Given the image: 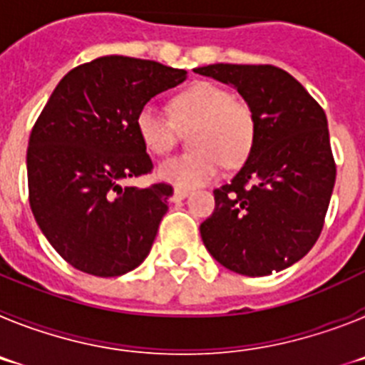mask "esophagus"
<instances>
[{
  "mask_svg": "<svg viewBox=\"0 0 365 365\" xmlns=\"http://www.w3.org/2000/svg\"><path fill=\"white\" fill-rule=\"evenodd\" d=\"M190 190H182V188H175V192H173V197L172 201H182L185 197H188Z\"/></svg>",
  "mask_w": 365,
  "mask_h": 365,
  "instance_id": "esophagus-1",
  "label": "esophagus"
}]
</instances>
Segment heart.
I'll list each match as a JSON object with an SVG mask.
<instances>
[{
    "label": "heart",
    "mask_w": 365,
    "mask_h": 365,
    "mask_svg": "<svg viewBox=\"0 0 365 365\" xmlns=\"http://www.w3.org/2000/svg\"><path fill=\"white\" fill-rule=\"evenodd\" d=\"M173 118L155 104L138 109L135 128L150 153L166 155L177 143V128L190 131L192 153L173 157L157 168V175L177 188L206 185L219 175L221 164L240 166L256 140V115L241 98L225 87L197 82L172 100Z\"/></svg>",
    "instance_id": "heart-1"
}]
</instances>
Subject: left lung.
Returning a JSON list of instances; mask_svg holds the SVG:
<instances>
[{
  "label": "left lung",
  "instance_id": "8db88e82",
  "mask_svg": "<svg viewBox=\"0 0 365 365\" xmlns=\"http://www.w3.org/2000/svg\"><path fill=\"white\" fill-rule=\"evenodd\" d=\"M195 73L234 86L257 124L247 163L232 182L214 190L202 243L243 276L287 269L320 237L336 180L325 111L279 67L214 63Z\"/></svg>",
  "mask_w": 365,
  "mask_h": 365
}]
</instances>
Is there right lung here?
<instances>
[{"mask_svg":"<svg viewBox=\"0 0 365 365\" xmlns=\"http://www.w3.org/2000/svg\"><path fill=\"white\" fill-rule=\"evenodd\" d=\"M186 76L153 60L102 56L71 69L47 100L29 138V202L74 269L115 278L150 254L173 188L124 185L153 170L135 118Z\"/></svg>","mask_w":365,"mask_h":365,"instance_id":"right-lung-1","label":"right lung"}]
</instances>
